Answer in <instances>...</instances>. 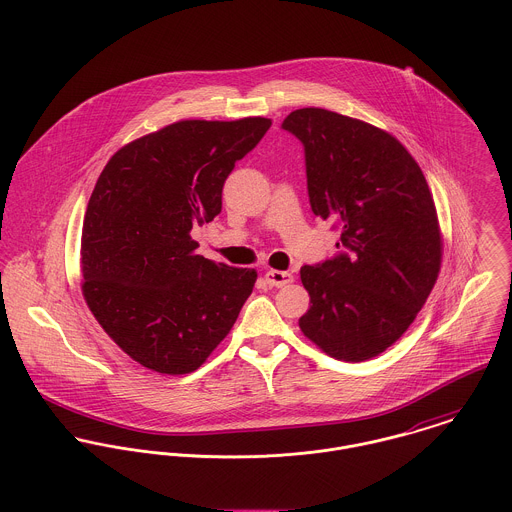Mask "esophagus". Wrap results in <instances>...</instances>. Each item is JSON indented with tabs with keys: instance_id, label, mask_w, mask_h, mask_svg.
Returning <instances> with one entry per match:
<instances>
[{
	"instance_id": "esophagus-1",
	"label": "esophagus",
	"mask_w": 512,
	"mask_h": 512,
	"mask_svg": "<svg viewBox=\"0 0 512 512\" xmlns=\"http://www.w3.org/2000/svg\"><path fill=\"white\" fill-rule=\"evenodd\" d=\"M264 278L274 288H284V286H288V284L293 282V276L290 272H280V270H268L264 274Z\"/></svg>"
}]
</instances>
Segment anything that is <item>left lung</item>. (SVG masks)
Listing matches in <instances>:
<instances>
[{
    "instance_id": "1",
    "label": "left lung",
    "mask_w": 512,
    "mask_h": 512,
    "mask_svg": "<svg viewBox=\"0 0 512 512\" xmlns=\"http://www.w3.org/2000/svg\"><path fill=\"white\" fill-rule=\"evenodd\" d=\"M282 128L305 147L313 213L341 226L347 248L301 268L311 305L299 329L333 359L368 361L406 333L436 286L443 236L432 191L410 151L368 122L299 108Z\"/></svg>"
}]
</instances>
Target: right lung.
I'll return each instance as SVG.
<instances>
[{
    "mask_svg": "<svg viewBox=\"0 0 512 512\" xmlns=\"http://www.w3.org/2000/svg\"><path fill=\"white\" fill-rule=\"evenodd\" d=\"M270 118L179 120L120 147L90 195L80 238L82 295L136 363L189 374L230 333L256 270L197 254L193 226L222 209V185Z\"/></svg>",
    "mask_w": 512,
    "mask_h": 512,
    "instance_id": "right-lung-1",
    "label": "right lung"
}]
</instances>
